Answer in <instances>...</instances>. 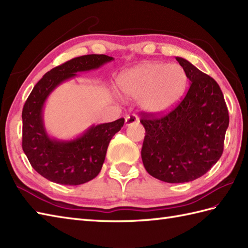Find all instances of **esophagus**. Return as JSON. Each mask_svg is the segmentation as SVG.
<instances>
[{"mask_svg": "<svg viewBox=\"0 0 248 248\" xmlns=\"http://www.w3.org/2000/svg\"><path fill=\"white\" fill-rule=\"evenodd\" d=\"M140 121V118L138 117V116H136L135 114H131V115H128L127 117H125V119H124V124H125V125H131V124H138Z\"/></svg>", "mask_w": 248, "mask_h": 248, "instance_id": "1", "label": "esophagus"}]
</instances>
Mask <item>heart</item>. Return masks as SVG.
Listing matches in <instances>:
<instances>
[{
  "mask_svg": "<svg viewBox=\"0 0 248 248\" xmlns=\"http://www.w3.org/2000/svg\"><path fill=\"white\" fill-rule=\"evenodd\" d=\"M186 70L179 65L146 62L121 72L117 88L124 98L136 100L144 112L161 115L173 108L187 87Z\"/></svg>",
  "mask_w": 248,
  "mask_h": 248,
  "instance_id": "1",
  "label": "heart"
}]
</instances>
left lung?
I'll return each instance as SVG.
<instances>
[{
  "instance_id": "8db88e82",
  "label": "left lung",
  "mask_w": 248,
  "mask_h": 248,
  "mask_svg": "<svg viewBox=\"0 0 248 248\" xmlns=\"http://www.w3.org/2000/svg\"><path fill=\"white\" fill-rule=\"evenodd\" d=\"M186 96L161 118L143 115L146 130L141 160L149 175L168 183L193 181L203 176L222 156L229 115L223 93L214 78L182 57Z\"/></svg>"
}]
</instances>
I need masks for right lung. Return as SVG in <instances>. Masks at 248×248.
<instances>
[{"mask_svg":"<svg viewBox=\"0 0 248 248\" xmlns=\"http://www.w3.org/2000/svg\"><path fill=\"white\" fill-rule=\"evenodd\" d=\"M113 57L89 54L76 57L48 71L34 86L22 110V148L34 170L62 186H78L98 176L110 140L123 128L124 119L91 125L72 140H59L48 133L44 120L46 99L61 84L78 72L98 69Z\"/></svg>","mask_w":248,"mask_h":248,"instance_id":"1","label":"right lung"}]
</instances>
